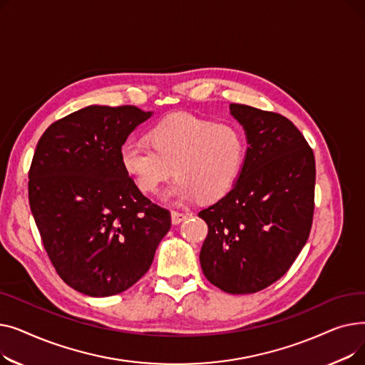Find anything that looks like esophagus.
I'll list each match as a JSON object with an SVG mask.
<instances>
[{
  "mask_svg": "<svg viewBox=\"0 0 365 365\" xmlns=\"http://www.w3.org/2000/svg\"><path fill=\"white\" fill-rule=\"evenodd\" d=\"M189 217V215L186 213H180V212H173L171 213V222L173 225H180L182 222H185Z\"/></svg>",
  "mask_w": 365,
  "mask_h": 365,
  "instance_id": "1",
  "label": "esophagus"
}]
</instances>
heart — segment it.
Instances as JSON below:
<instances>
[{"mask_svg": "<svg viewBox=\"0 0 365 365\" xmlns=\"http://www.w3.org/2000/svg\"><path fill=\"white\" fill-rule=\"evenodd\" d=\"M149 143L127 140L120 149V161L143 194L153 195L173 176L179 179L167 198L212 201L223 197L237 182L245 142L232 125L173 113L148 131Z\"/></svg>", "mask_w": 365, "mask_h": 365, "instance_id": "obj_1", "label": "heart"}]
</instances>
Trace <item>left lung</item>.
Segmentation results:
<instances>
[{
    "label": "left lung",
    "mask_w": 365,
    "mask_h": 365,
    "mask_svg": "<svg viewBox=\"0 0 365 365\" xmlns=\"http://www.w3.org/2000/svg\"><path fill=\"white\" fill-rule=\"evenodd\" d=\"M229 108L248 148L234 187L198 213L208 226L200 262L217 289L252 294L289 271L309 238L315 157L281 113L240 103Z\"/></svg>",
    "instance_id": "obj_1"
}]
</instances>
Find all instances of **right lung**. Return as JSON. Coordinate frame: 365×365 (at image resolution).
<instances>
[{"label":"right lung","mask_w":365,"mask_h":365,"mask_svg":"<svg viewBox=\"0 0 365 365\" xmlns=\"http://www.w3.org/2000/svg\"><path fill=\"white\" fill-rule=\"evenodd\" d=\"M152 112L93 105L53 123L29 168V205L56 272L91 297L125 292L150 267L171 226L120 161L128 134Z\"/></svg>","instance_id":"add662e5"}]
</instances>
